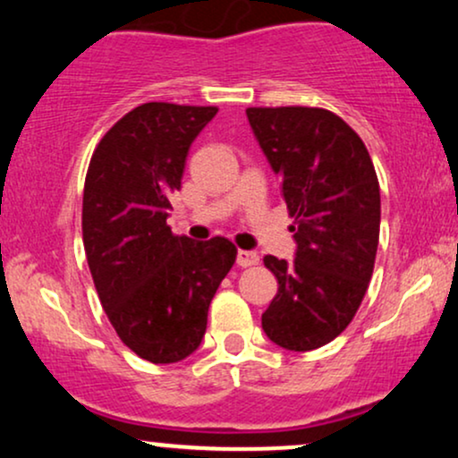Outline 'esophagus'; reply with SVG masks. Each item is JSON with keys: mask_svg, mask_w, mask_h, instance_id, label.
Segmentation results:
<instances>
[{"mask_svg": "<svg viewBox=\"0 0 458 458\" xmlns=\"http://www.w3.org/2000/svg\"><path fill=\"white\" fill-rule=\"evenodd\" d=\"M240 267H250L259 263V255L255 250H238V257H235Z\"/></svg>", "mask_w": 458, "mask_h": 458, "instance_id": "esophagus-1", "label": "esophagus"}]
</instances>
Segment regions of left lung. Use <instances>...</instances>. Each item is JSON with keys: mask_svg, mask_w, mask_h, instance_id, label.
I'll return each mask as SVG.
<instances>
[{"mask_svg": "<svg viewBox=\"0 0 458 458\" xmlns=\"http://www.w3.org/2000/svg\"><path fill=\"white\" fill-rule=\"evenodd\" d=\"M246 117L295 218V259L263 257L278 293L261 327L278 347L310 352L345 330L367 293L379 244L377 174L367 145L335 113L252 106Z\"/></svg>", "mask_w": 458, "mask_h": 458, "instance_id": "8db88e82", "label": "left lung"}]
</instances>
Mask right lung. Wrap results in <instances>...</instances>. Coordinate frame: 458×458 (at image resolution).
I'll return each mask as SVG.
<instances>
[{"mask_svg": "<svg viewBox=\"0 0 458 458\" xmlns=\"http://www.w3.org/2000/svg\"><path fill=\"white\" fill-rule=\"evenodd\" d=\"M216 106L145 102L102 137L83 191V246L123 345L174 364L201 345L208 309L235 261L227 238L195 242L166 225L188 149Z\"/></svg>", "mask_w": 458, "mask_h": 458, "instance_id": "1", "label": "right lung"}]
</instances>
